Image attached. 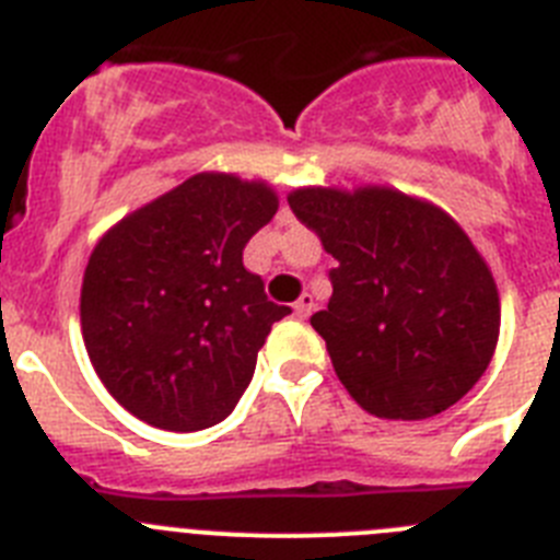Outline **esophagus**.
<instances>
[{"instance_id":"obj_1","label":"esophagus","mask_w":560,"mask_h":560,"mask_svg":"<svg viewBox=\"0 0 560 560\" xmlns=\"http://www.w3.org/2000/svg\"><path fill=\"white\" fill-rule=\"evenodd\" d=\"M314 294H308V291H305L303 296H300V300H296V305H294V314L300 316V319H308L311 316V311H314Z\"/></svg>"}]
</instances>
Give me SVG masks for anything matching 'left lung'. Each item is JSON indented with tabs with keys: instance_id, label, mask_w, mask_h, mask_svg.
<instances>
[{
	"instance_id": "left-lung-1",
	"label": "left lung",
	"mask_w": 560,
	"mask_h": 560,
	"mask_svg": "<svg viewBox=\"0 0 560 560\" xmlns=\"http://www.w3.org/2000/svg\"><path fill=\"white\" fill-rule=\"evenodd\" d=\"M289 207L336 260L311 325L355 404L387 420L454 407L499 336L497 283L457 221L387 187H305Z\"/></svg>"
}]
</instances>
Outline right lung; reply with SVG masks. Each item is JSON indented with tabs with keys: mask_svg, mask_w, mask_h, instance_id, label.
I'll return each instance as SVG.
<instances>
[{
	"mask_svg": "<svg viewBox=\"0 0 560 560\" xmlns=\"http://www.w3.org/2000/svg\"><path fill=\"white\" fill-rule=\"evenodd\" d=\"M277 212L260 182L199 173L103 235L81 289L89 359L133 418L199 432L230 418L271 325L291 314L244 269Z\"/></svg>",
	"mask_w": 560,
	"mask_h": 560,
	"instance_id": "right-lung-1",
	"label": "right lung"
}]
</instances>
